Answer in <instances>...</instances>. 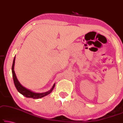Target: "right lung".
Listing matches in <instances>:
<instances>
[{
    "instance_id": "obj_1",
    "label": "right lung",
    "mask_w": 123,
    "mask_h": 123,
    "mask_svg": "<svg viewBox=\"0 0 123 123\" xmlns=\"http://www.w3.org/2000/svg\"><path fill=\"white\" fill-rule=\"evenodd\" d=\"M15 57H14L13 65H12V74H13V80H14V85L17 88L18 91L20 94H22L23 95H24V97L26 98H31L33 99H39L41 98H43L45 96L48 95L50 92L53 91V89H54L55 85V84H54L53 85L52 88L48 92H42V93H37V92H33L31 91V90L28 89L26 88H25L23 86V85H21V84L19 83V81L18 80L17 76H16V75L15 73V72H14V64H15Z\"/></svg>"
}]
</instances>
